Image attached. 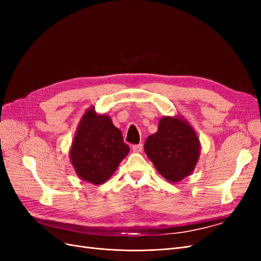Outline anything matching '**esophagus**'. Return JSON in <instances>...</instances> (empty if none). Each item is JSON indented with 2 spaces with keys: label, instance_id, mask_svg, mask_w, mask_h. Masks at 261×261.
<instances>
[{
  "label": "esophagus",
  "instance_id": "34e87169",
  "mask_svg": "<svg viewBox=\"0 0 261 261\" xmlns=\"http://www.w3.org/2000/svg\"><path fill=\"white\" fill-rule=\"evenodd\" d=\"M133 151L134 152H141L143 151V145H134L133 146Z\"/></svg>",
  "mask_w": 261,
  "mask_h": 261
}]
</instances>
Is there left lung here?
<instances>
[{"mask_svg":"<svg viewBox=\"0 0 261 261\" xmlns=\"http://www.w3.org/2000/svg\"><path fill=\"white\" fill-rule=\"evenodd\" d=\"M145 152L159 174L176 183L193 173L200 156V141L183 116H163L158 132L147 138Z\"/></svg>","mask_w":261,"mask_h":261,"instance_id":"1","label":"left lung"}]
</instances>
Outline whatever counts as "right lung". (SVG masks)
I'll list each match as a JSON object with an SVG mask.
<instances>
[{"label":"right lung","mask_w":261,"mask_h":261,"mask_svg":"<svg viewBox=\"0 0 261 261\" xmlns=\"http://www.w3.org/2000/svg\"><path fill=\"white\" fill-rule=\"evenodd\" d=\"M121 130L111 117L98 114L90 107L81 118L69 150V159L76 174L94 185L105 183L128 154Z\"/></svg>","instance_id":"obj_1"}]
</instances>
